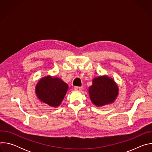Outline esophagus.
<instances>
[{"label":"esophagus","instance_id":"esophagus-1","mask_svg":"<svg viewBox=\"0 0 152 152\" xmlns=\"http://www.w3.org/2000/svg\"><path fill=\"white\" fill-rule=\"evenodd\" d=\"M74 89L76 91H80L82 90V87L81 86H75Z\"/></svg>","mask_w":152,"mask_h":152}]
</instances>
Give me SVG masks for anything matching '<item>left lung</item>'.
I'll list each match as a JSON object with an SVG mask.
<instances>
[{
	"label": "left lung",
	"instance_id": "left-lung-1",
	"mask_svg": "<svg viewBox=\"0 0 152 152\" xmlns=\"http://www.w3.org/2000/svg\"><path fill=\"white\" fill-rule=\"evenodd\" d=\"M88 92L93 103L102 106L114 102L118 94V87L112 78L106 76H99L93 80Z\"/></svg>",
	"mask_w": 152,
	"mask_h": 152
}]
</instances>
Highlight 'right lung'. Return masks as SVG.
<instances>
[{"label":"right lung","mask_w":152,"mask_h":152,"mask_svg":"<svg viewBox=\"0 0 152 152\" xmlns=\"http://www.w3.org/2000/svg\"><path fill=\"white\" fill-rule=\"evenodd\" d=\"M69 89V85L58 77L47 76L37 83L35 93L38 99L52 107H58Z\"/></svg>","instance_id":"right-lung-1"}]
</instances>
